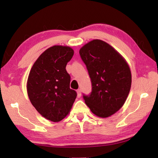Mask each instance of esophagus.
I'll list each match as a JSON object with an SVG mask.
<instances>
[{"mask_svg": "<svg viewBox=\"0 0 158 158\" xmlns=\"http://www.w3.org/2000/svg\"><path fill=\"white\" fill-rule=\"evenodd\" d=\"M77 97L80 98L81 96V89H78L77 90Z\"/></svg>", "mask_w": 158, "mask_h": 158, "instance_id": "34e87169", "label": "esophagus"}]
</instances>
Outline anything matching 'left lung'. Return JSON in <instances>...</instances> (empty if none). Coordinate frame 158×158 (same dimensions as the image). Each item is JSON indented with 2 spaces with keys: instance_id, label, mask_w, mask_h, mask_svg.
Masks as SVG:
<instances>
[{
  "instance_id": "1",
  "label": "left lung",
  "mask_w": 158,
  "mask_h": 158,
  "mask_svg": "<svg viewBox=\"0 0 158 158\" xmlns=\"http://www.w3.org/2000/svg\"><path fill=\"white\" fill-rule=\"evenodd\" d=\"M79 54L92 83L90 95H84L92 113L101 118L114 114L129 95L132 74L125 58L110 44L93 40L84 45Z\"/></svg>"
}]
</instances>
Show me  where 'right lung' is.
Instances as JSON below:
<instances>
[{
	"label": "right lung",
	"instance_id": "add662e5",
	"mask_svg": "<svg viewBox=\"0 0 158 158\" xmlns=\"http://www.w3.org/2000/svg\"><path fill=\"white\" fill-rule=\"evenodd\" d=\"M73 55L69 47H51L40 56L29 73V100L40 114L52 122L66 117L77 98L75 90L69 88L70 76L65 69Z\"/></svg>",
	"mask_w": 158,
	"mask_h": 158
}]
</instances>
